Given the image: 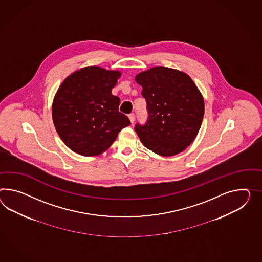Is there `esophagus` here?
I'll return each instance as SVG.
<instances>
[{"mask_svg": "<svg viewBox=\"0 0 262 262\" xmlns=\"http://www.w3.org/2000/svg\"><path fill=\"white\" fill-rule=\"evenodd\" d=\"M128 118H129V120H130V122L133 124V122L135 121V115L130 114L128 116Z\"/></svg>", "mask_w": 262, "mask_h": 262, "instance_id": "34e87169", "label": "esophagus"}]
</instances>
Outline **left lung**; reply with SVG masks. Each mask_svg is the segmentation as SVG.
<instances>
[{"label": "left lung", "mask_w": 262, "mask_h": 262, "mask_svg": "<svg viewBox=\"0 0 262 262\" xmlns=\"http://www.w3.org/2000/svg\"><path fill=\"white\" fill-rule=\"evenodd\" d=\"M146 100L148 121L136 124L142 144L156 154L171 157L184 151L202 126L204 100L186 73L155 67L136 75Z\"/></svg>", "instance_id": "8db88e82"}]
</instances>
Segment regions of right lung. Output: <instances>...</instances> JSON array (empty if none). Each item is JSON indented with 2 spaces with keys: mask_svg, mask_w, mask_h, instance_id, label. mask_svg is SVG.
<instances>
[{
  "mask_svg": "<svg viewBox=\"0 0 262 262\" xmlns=\"http://www.w3.org/2000/svg\"><path fill=\"white\" fill-rule=\"evenodd\" d=\"M121 72L86 67L61 82L52 103V119L61 141L77 154L94 157L105 152L122 128L130 124L119 112L120 98L112 88Z\"/></svg>",
  "mask_w": 262,
  "mask_h": 262,
  "instance_id": "right-lung-1",
  "label": "right lung"
}]
</instances>
